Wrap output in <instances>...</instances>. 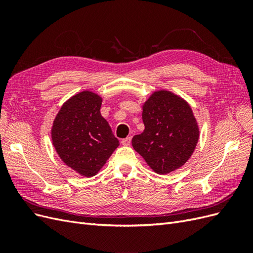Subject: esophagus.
Returning <instances> with one entry per match:
<instances>
[{"label": "esophagus", "instance_id": "obj_1", "mask_svg": "<svg viewBox=\"0 0 253 253\" xmlns=\"http://www.w3.org/2000/svg\"><path fill=\"white\" fill-rule=\"evenodd\" d=\"M131 137H126V138H125V139H122V141H121V143H122V145H125V147H127V145H129V143H131Z\"/></svg>", "mask_w": 253, "mask_h": 253}]
</instances>
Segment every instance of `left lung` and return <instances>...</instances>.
Returning a JSON list of instances; mask_svg holds the SVG:
<instances>
[{
  "instance_id": "8db88e82",
  "label": "left lung",
  "mask_w": 253,
  "mask_h": 253,
  "mask_svg": "<svg viewBox=\"0 0 253 253\" xmlns=\"http://www.w3.org/2000/svg\"><path fill=\"white\" fill-rule=\"evenodd\" d=\"M143 132L132 139L134 150L157 174L185 165L196 148L200 127L189 103L170 90L159 89L142 104Z\"/></svg>"
}]
</instances>
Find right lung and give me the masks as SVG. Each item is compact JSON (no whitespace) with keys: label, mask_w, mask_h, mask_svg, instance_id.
Here are the masks:
<instances>
[{"label":"right lung","mask_w":253,"mask_h":253,"mask_svg":"<svg viewBox=\"0 0 253 253\" xmlns=\"http://www.w3.org/2000/svg\"><path fill=\"white\" fill-rule=\"evenodd\" d=\"M102 97L91 90L74 95L52 122L51 140L61 160L78 174L91 177L119 145L100 113Z\"/></svg>","instance_id":"right-lung-1"}]
</instances>
